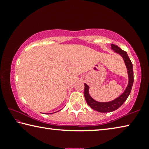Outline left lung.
Instances as JSON below:
<instances>
[{
	"instance_id": "1",
	"label": "left lung",
	"mask_w": 149,
	"mask_h": 149,
	"mask_svg": "<svg viewBox=\"0 0 149 149\" xmlns=\"http://www.w3.org/2000/svg\"><path fill=\"white\" fill-rule=\"evenodd\" d=\"M111 49L114 50L115 52L118 53L121 55V56L123 58L124 60L125 66L127 70V74L128 78H129V81H128V85L127 87L125 88L122 95L120 97H117L116 99L112 100L110 102H100L95 100L91 97L89 93V87L87 84H85V90H84V95L85 99L87 104L96 111H98L99 112H112L117 110L122 106L124 102L127 100L128 96L130 95L131 91L132 89L133 84V64L131 60L129 58V56L127 54V52H125L118 47L117 45L114 44L111 45Z\"/></svg>"
}]
</instances>
